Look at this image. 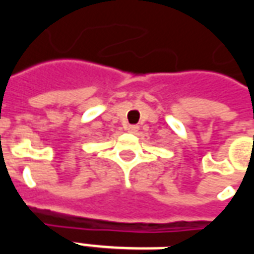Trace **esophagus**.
I'll list each match as a JSON object with an SVG mask.
<instances>
[{"label":"esophagus","mask_w":254,"mask_h":254,"mask_svg":"<svg viewBox=\"0 0 254 254\" xmlns=\"http://www.w3.org/2000/svg\"><path fill=\"white\" fill-rule=\"evenodd\" d=\"M127 132L129 133L138 132V127L137 125H129V127H127Z\"/></svg>","instance_id":"34e87169"}]
</instances>
